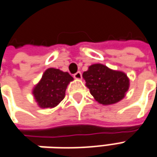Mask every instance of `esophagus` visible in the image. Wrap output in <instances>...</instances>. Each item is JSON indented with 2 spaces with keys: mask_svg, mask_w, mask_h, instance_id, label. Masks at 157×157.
<instances>
[{
  "mask_svg": "<svg viewBox=\"0 0 157 157\" xmlns=\"http://www.w3.org/2000/svg\"><path fill=\"white\" fill-rule=\"evenodd\" d=\"M74 77L75 79H77V80H80V79H82V73L78 71V72H76V73L74 75Z\"/></svg>",
  "mask_w": 157,
  "mask_h": 157,
  "instance_id": "1",
  "label": "esophagus"
}]
</instances>
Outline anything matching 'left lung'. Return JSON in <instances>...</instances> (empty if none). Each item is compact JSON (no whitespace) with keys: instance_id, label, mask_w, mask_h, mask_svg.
Segmentation results:
<instances>
[{"instance_id":"obj_1","label":"left lung","mask_w":157,"mask_h":157,"mask_svg":"<svg viewBox=\"0 0 157 157\" xmlns=\"http://www.w3.org/2000/svg\"><path fill=\"white\" fill-rule=\"evenodd\" d=\"M90 94L99 103L114 104L125 96L129 80L121 71H115L102 64H93L82 75Z\"/></svg>"}]
</instances>
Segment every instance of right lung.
Returning a JSON list of instances; mask_svg holds the SVG:
<instances>
[{
    "label": "right lung",
    "instance_id": "right-lung-1",
    "mask_svg": "<svg viewBox=\"0 0 157 157\" xmlns=\"http://www.w3.org/2000/svg\"><path fill=\"white\" fill-rule=\"evenodd\" d=\"M73 77L68 72L57 68H48L44 72L40 82L33 90V94L41 108H54L64 98L68 84Z\"/></svg>",
    "mask_w": 157,
    "mask_h": 157
}]
</instances>
